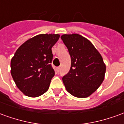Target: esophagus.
Masks as SVG:
<instances>
[{"mask_svg":"<svg viewBox=\"0 0 124 124\" xmlns=\"http://www.w3.org/2000/svg\"><path fill=\"white\" fill-rule=\"evenodd\" d=\"M60 70V67H57L56 68V72H59Z\"/></svg>","mask_w":124,"mask_h":124,"instance_id":"obj_1","label":"esophagus"}]
</instances>
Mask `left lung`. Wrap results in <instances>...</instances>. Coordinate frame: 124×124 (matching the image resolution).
I'll list each match as a JSON object with an SVG mask.
<instances>
[{
    "instance_id": "left-lung-1",
    "label": "left lung",
    "mask_w": 124,
    "mask_h": 124,
    "mask_svg": "<svg viewBox=\"0 0 124 124\" xmlns=\"http://www.w3.org/2000/svg\"><path fill=\"white\" fill-rule=\"evenodd\" d=\"M61 39L71 57V67L62 81L70 94L77 98H87L103 82L106 64L92 43L78 34H63Z\"/></svg>"
}]
</instances>
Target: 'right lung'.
<instances>
[{
    "label": "right lung",
    "mask_w": 124,
    "mask_h": 124,
    "mask_svg": "<svg viewBox=\"0 0 124 124\" xmlns=\"http://www.w3.org/2000/svg\"><path fill=\"white\" fill-rule=\"evenodd\" d=\"M59 34H42L30 38L17 49L10 62V72L18 88L36 98L49 88L55 72L51 66L52 48Z\"/></svg>",
    "instance_id": "1"
}]
</instances>
